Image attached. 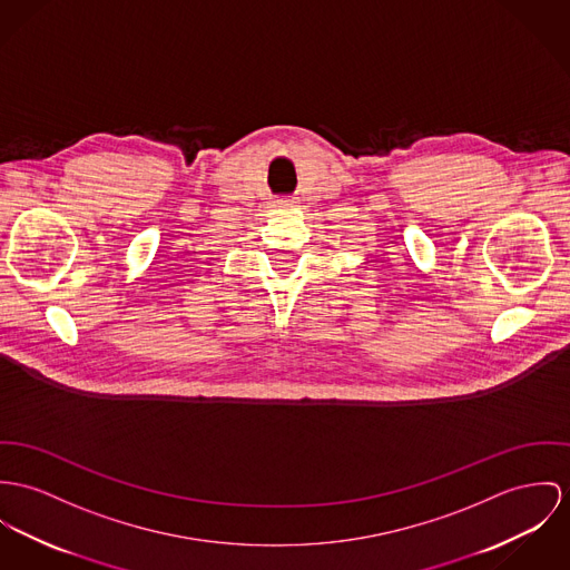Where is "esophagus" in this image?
Segmentation results:
<instances>
[{
    "label": "esophagus",
    "instance_id": "esophagus-1",
    "mask_svg": "<svg viewBox=\"0 0 570 570\" xmlns=\"http://www.w3.org/2000/svg\"><path fill=\"white\" fill-rule=\"evenodd\" d=\"M279 204H282V206H295L297 199H295V197H284V199H279Z\"/></svg>",
    "mask_w": 570,
    "mask_h": 570
}]
</instances>
